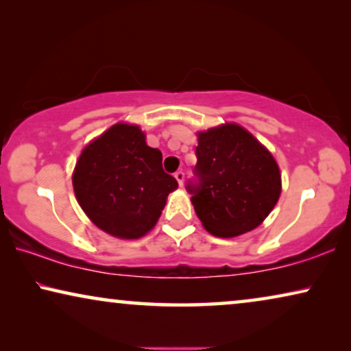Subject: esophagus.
<instances>
[{
    "instance_id": "1",
    "label": "esophagus",
    "mask_w": 351,
    "mask_h": 351,
    "mask_svg": "<svg viewBox=\"0 0 351 351\" xmlns=\"http://www.w3.org/2000/svg\"><path fill=\"white\" fill-rule=\"evenodd\" d=\"M174 177L177 179V182H179V185H184V180H185V172L184 171H177Z\"/></svg>"
}]
</instances>
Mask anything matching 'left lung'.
Returning <instances> with one entry per match:
<instances>
[{
    "label": "left lung",
    "instance_id": "8db88e82",
    "mask_svg": "<svg viewBox=\"0 0 351 351\" xmlns=\"http://www.w3.org/2000/svg\"><path fill=\"white\" fill-rule=\"evenodd\" d=\"M195 153V179L185 189L203 227L222 238L258 227L281 193L271 153L238 124L199 132Z\"/></svg>",
    "mask_w": 351,
    "mask_h": 351
}]
</instances>
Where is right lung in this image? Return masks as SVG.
Wrapping results in <instances>:
<instances>
[{"label":"right lung","mask_w":351,"mask_h":351,"mask_svg":"<svg viewBox=\"0 0 351 351\" xmlns=\"http://www.w3.org/2000/svg\"><path fill=\"white\" fill-rule=\"evenodd\" d=\"M179 184L162 171V155L131 124H114L81 153L73 172L86 215L113 237L141 238L155 227Z\"/></svg>","instance_id":"right-lung-1"}]
</instances>
